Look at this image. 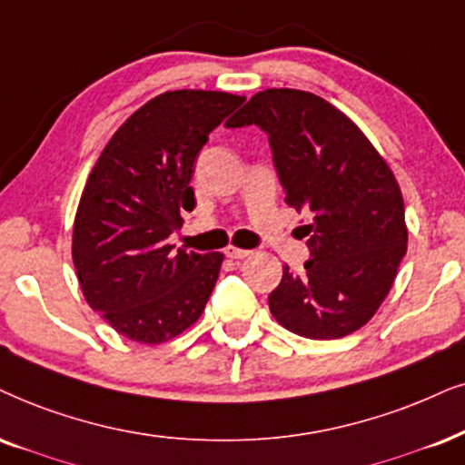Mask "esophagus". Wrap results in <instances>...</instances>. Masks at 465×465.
<instances>
[{
    "instance_id": "esophagus-1",
    "label": "esophagus",
    "mask_w": 465,
    "mask_h": 465,
    "mask_svg": "<svg viewBox=\"0 0 465 465\" xmlns=\"http://www.w3.org/2000/svg\"><path fill=\"white\" fill-rule=\"evenodd\" d=\"M225 255L229 257V260H244V257L251 255V251L246 249H238V246H227L225 249Z\"/></svg>"
}]
</instances>
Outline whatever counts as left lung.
Segmentation results:
<instances>
[{
  "label": "left lung",
  "instance_id": "left-lung-1",
  "mask_svg": "<svg viewBox=\"0 0 465 465\" xmlns=\"http://www.w3.org/2000/svg\"><path fill=\"white\" fill-rule=\"evenodd\" d=\"M268 134L285 202L304 213L309 260L283 266L270 313L307 339H341L380 309L405 255L395 175L350 117L311 92H257L225 124Z\"/></svg>",
  "mask_w": 465,
  "mask_h": 465
}]
</instances>
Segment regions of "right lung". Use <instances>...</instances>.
Wrapping results in <instances>:
<instances>
[{
    "mask_svg": "<svg viewBox=\"0 0 465 465\" xmlns=\"http://www.w3.org/2000/svg\"><path fill=\"white\" fill-rule=\"evenodd\" d=\"M244 98L175 90L128 117L92 169L73 232V262L90 307L117 332L161 343L195 324L223 252L173 249L182 210L195 208L193 164L208 134Z\"/></svg>",
    "mask_w": 465,
    "mask_h": 465,
    "instance_id": "add662e5",
    "label": "right lung"
}]
</instances>
